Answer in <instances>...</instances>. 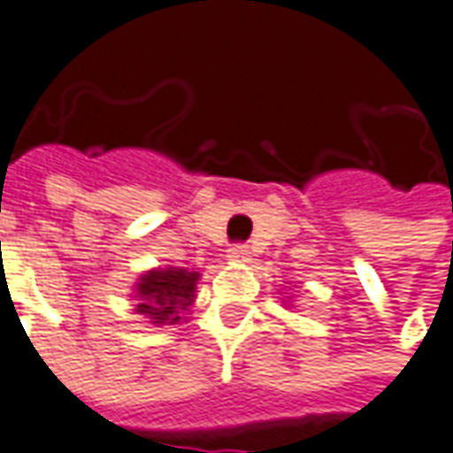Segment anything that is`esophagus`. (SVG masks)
Masks as SVG:
<instances>
[{
	"label": "esophagus",
	"instance_id": "34e87169",
	"mask_svg": "<svg viewBox=\"0 0 453 453\" xmlns=\"http://www.w3.org/2000/svg\"><path fill=\"white\" fill-rule=\"evenodd\" d=\"M227 260H233V263H248L250 260V250L245 245H233L227 250Z\"/></svg>",
	"mask_w": 453,
	"mask_h": 453
}]
</instances>
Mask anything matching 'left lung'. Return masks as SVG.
Returning <instances> with one entry per match:
<instances>
[{
	"label": "left lung",
	"instance_id": "8db88e82",
	"mask_svg": "<svg viewBox=\"0 0 453 453\" xmlns=\"http://www.w3.org/2000/svg\"><path fill=\"white\" fill-rule=\"evenodd\" d=\"M282 303H285V304H288V307H290V297H288V300H282Z\"/></svg>",
	"mask_w": 453,
	"mask_h": 453
}]
</instances>
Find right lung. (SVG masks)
Instances as JSON below:
<instances>
[{
	"instance_id": "1",
	"label": "right lung",
	"mask_w": 453,
	"mask_h": 453,
	"mask_svg": "<svg viewBox=\"0 0 453 453\" xmlns=\"http://www.w3.org/2000/svg\"><path fill=\"white\" fill-rule=\"evenodd\" d=\"M201 273L190 267H150L134 285L131 297L136 300V315L153 327L180 325L196 303Z\"/></svg>"
}]
</instances>
